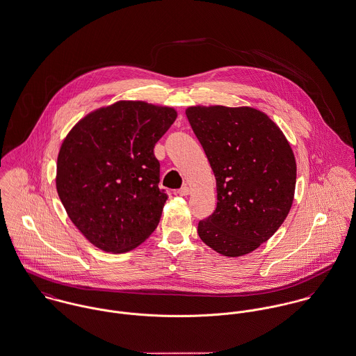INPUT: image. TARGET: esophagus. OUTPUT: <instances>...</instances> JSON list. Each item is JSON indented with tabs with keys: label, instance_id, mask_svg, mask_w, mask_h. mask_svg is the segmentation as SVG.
<instances>
[{
	"label": "esophagus",
	"instance_id": "1",
	"mask_svg": "<svg viewBox=\"0 0 356 356\" xmlns=\"http://www.w3.org/2000/svg\"><path fill=\"white\" fill-rule=\"evenodd\" d=\"M191 193V189H189V186H182L179 191H178V194L179 195H188V194Z\"/></svg>",
	"mask_w": 356,
	"mask_h": 356
}]
</instances>
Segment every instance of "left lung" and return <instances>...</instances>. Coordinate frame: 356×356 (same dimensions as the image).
I'll list each match as a JSON object with an SVG mask.
<instances>
[{"label":"left lung","instance_id":"left-lung-1","mask_svg":"<svg viewBox=\"0 0 356 356\" xmlns=\"http://www.w3.org/2000/svg\"><path fill=\"white\" fill-rule=\"evenodd\" d=\"M186 117L216 178L215 212L201 241L226 257L256 250L291 209L296 164L283 131L250 107H189Z\"/></svg>","mask_w":356,"mask_h":356}]
</instances>
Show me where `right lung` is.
I'll return each mask as SVG.
<instances>
[{
    "label": "right lung",
    "instance_id": "add662e5",
    "mask_svg": "<svg viewBox=\"0 0 356 356\" xmlns=\"http://www.w3.org/2000/svg\"><path fill=\"white\" fill-rule=\"evenodd\" d=\"M177 113L144 102L99 108L69 131L57 161V192L67 216L99 249L125 253L159 225L167 194L159 189L154 148Z\"/></svg>",
    "mask_w": 356,
    "mask_h": 356
}]
</instances>
